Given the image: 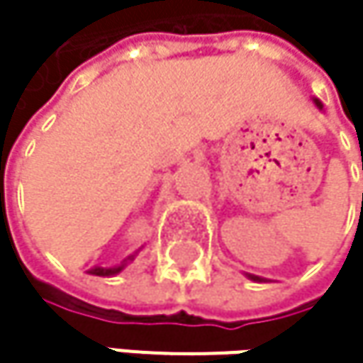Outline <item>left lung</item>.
Returning a JSON list of instances; mask_svg holds the SVG:
<instances>
[{
  "label": "left lung",
  "instance_id": "left-lung-1",
  "mask_svg": "<svg viewBox=\"0 0 363 363\" xmlns=\"http://www.w3.org/2000/svg\"><path fill=\"white\" fill-rule=\"evenodd\" d=\"M315 105H318V107H320V109H322V105H320V103H318V101H315ZM250 277H252V279H258V277H254V275H250Z\"/></svg>",
  "mask_w": 363,
  "mask_h": 363
}]
</instances>
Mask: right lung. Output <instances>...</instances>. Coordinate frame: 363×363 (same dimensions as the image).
I'll use <instances>...</instances> for the list:
<instances>
[{
  "label": "right lung",
  "instance_id": "right-lung-1",
  "mask_svg": "<svg viewBox=\"0 0 363 363\" xmlns=\"http://www.w3.org/2000/svg\"><path fill=\"white\" fill-rule=\"evenodd\" d=\"M123 269V264L121 267H113V269H103V267H96V269H92V273L94 275H113V273H119Z\"/></svg>",
  "mask_w": 363,
  "mask_h": 363
}]
</instances>
